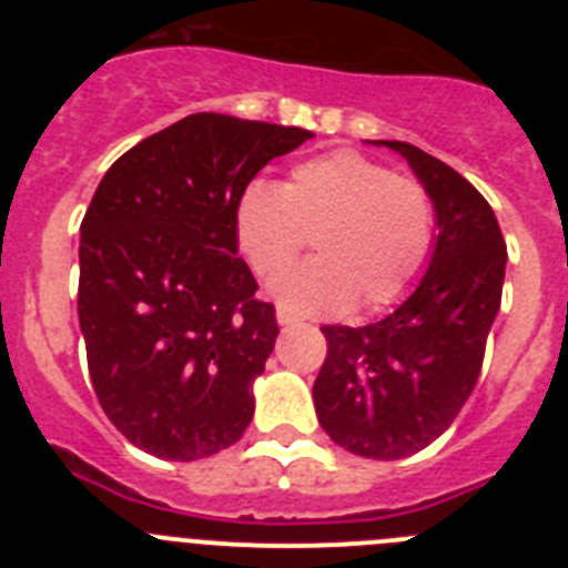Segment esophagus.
I'll list each match as a JSON object with an SVG mask.
<instances>
[{"label": "esophagus", "instance_id": "34e87169", "mask_svg": "<svg viewBox=\"0 0 568 568\" xmlns=\"http://www.w3.org/2000/svg\"><path fill=\"white\" fill-rule=\"evenodd\" d=\"M275 318H278L281 327H290V324H295V321H298L293 313H290V310H284V307L275 310Z\"/></svg>", "mask_w": 568, "mask_h": 568}]
</instances>
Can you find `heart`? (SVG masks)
I'll return each instance as SVG.
<instances>
[{"label": "heart", "instance_id": "obj_1", "mask_svg": "<svg viewBox=\"0 0 568 568\" xmlns=\"http://www.w3.org/2000/svg\"><path fill=\"white\" fill-rule=\"evenodd\" d=\"M239 253L275 278L313 244L315 258L281 275L273 293L295 313H375L404 298L433 255L435 204L415 175L355 150L298 162L281 182H250L235 199Z\"/></svg>", "mask_w": 568, "mask_h": 568}]
</instances>
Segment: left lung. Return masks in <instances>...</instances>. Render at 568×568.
Returning <instances> with one entry per match:
<instances>
[{
	"mask_svg": "<svg viewBox=\"0 0 568 568\" xmlns=\"http://www.w3.org/2000/svg\"><path fill=\"white\" fill-rule=\"evenodd\" d=\"M398 150L438 215L433 261L415 293L366 327H321L327 358L313 386L324 433L346 453L398 460L449 429L478 384L500 310L506 241L489 202L458 170L406 142Z\"/></svg>",
	"mask_w": 568,
	"mask_h": 568,
	"instance_id": "8db88e82",
	"label": "left lung"
}]
</instances>
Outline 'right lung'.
Wrapping results in <instances>:
<instances>
[{
	"label": "right lung",
	"mask_w": 568,
	"mask_h": 568,
	"mask_svg": "<svg viewBox=\"0 0 568 568\" xmlns=\"http://www.w3.org/2000/svg\"><path fill=\"white\" fill-rule=\"evenodd\" d=\"M310 130L193 113L119 155L79 241V327L110 424L164 460L222 453L253 420L278 335L239 258L235 199Z\"/></svg>",
	"instance_id": "right-lung-1"
}]
</instances>
